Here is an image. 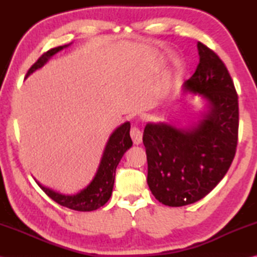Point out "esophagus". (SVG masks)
<instances>
[{"mask_svg": "<svg viewBox=\"0 0 257 257\" xmlns=\"http://www.w3.org/2000/svg\"><path fill=\"white\" fill-rule=\"evenodd\" d=\"M130 137H132L135 145H140L143 141V133L138 127H133L130 130Z\"/></svg>", "mask_w": 257, "mask_h": 257, "instance_id": "obj_1", "label": "esophagus"}]
</instances>
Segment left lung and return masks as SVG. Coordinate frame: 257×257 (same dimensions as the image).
Masks as SVG:
<instances>
[{
	"label": "left lung",
	"mask_w": 257,
	"mask_h": 257,
	"mask_svg": "<svg viewBox=\"0 0 257 257\" xmlns=\"http://www.w3.org/2000/svg\"><path fill=\"white\" fill-rule=\"evenodd\" d=\"M200 63L183 85L184 92L207 101L204 119L192 128L166 122L148 123L144 145L148 161L149 189L169 206L201 200L230 169L238 139V96L222 59L198 42Z\"/></svg>",
	"instance_id": "1"
}]
</instances>
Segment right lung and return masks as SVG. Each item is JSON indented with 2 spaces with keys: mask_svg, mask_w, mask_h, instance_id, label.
Wrapping results in <instances>:
<instances>
[{
  "mask_svg": "<svg viewBox=\"0 0 257 257\" xmlns=\"http://www.w3.org/2000/svg\"><path fill=\"white\" fill-rule=\"evenodd\" d=\"M68 45L57 46L43 54L32 65L31 68L27 70L26 77L30 76L33 72H35L36 69L44 66V64H46V62L53 55H55L57 52L62 51L63 48L67 47ZM129 132L130 122H124L114 130L108 140L106 149L103 151V156L101 158V162L94 180L90 182L88 187L81 190L77 194L65 195L44 187L40 182L36 181V183L40 185V188L52 200L55 201L56 203L61 204L62 206L68 207L70 210L89 212L99 209L100 206L105 205L106 202L111 196L114 182V174H116L118 163L121 160L124 152L133 146V141L132 138H130Z\"/></svg>",
  "mask_w": 257,
  "mask_h": 257,
  "instance_id": "right-lung-1",
  "label": "right lung"
}]
</instances>
